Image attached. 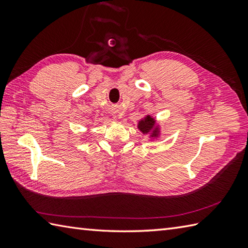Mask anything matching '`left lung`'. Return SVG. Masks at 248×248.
Listing matches in <instances>:
<instances>
[{
	"instance_id": "8db88e82",
	"label": "left lung",
	"mask_w": 248,
	"mask_h": 248,
	"mask_svg": "<svg viewBox=\"0 0 248 248\" xmlns=\"http://www.w3.org/2000/svg\"><path fill=\"white\" fill-rule=\"evenodd\" d=\"M155 124V120L152 118L151 116H146L145 119L140 120L139 123V129L143 133H148L152 129H154ZM156 135H157V129H155L154 133L151 134V136H156Z\"/></svg>"
}]
</instances>
